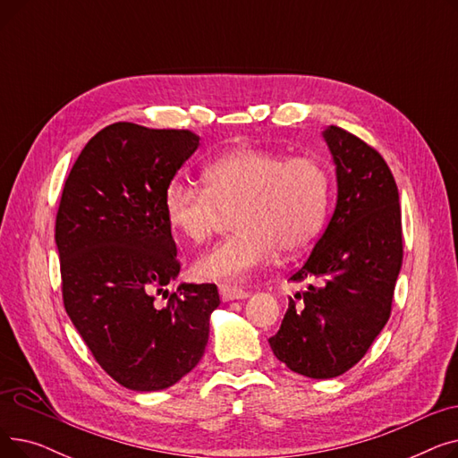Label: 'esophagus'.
Returning <instances> with one entry per match:
<instances>
[{"label": "esophagus", "mask_w": 458, "mask_h": 458, "mask_svg": "<svg viewBox=\"0 0 458 458\" xmlns=\"http://www.w3.org/2000/svg\"><path fill=\"white\" fill-rule=\"evenodd\" d=\"M219 293H221V299L225 302L228 301H239V299H247L250 293L242 290V287H235V285H230V284H221L219 285Z\"/></svg>", "instance_id": "34e87169"}]
</instances>
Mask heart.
I'll list each match as a JSON object with an SVG mask.
<instances>
[{"label":"heart","instance_id":"heart-1","mask_svg":"<svg viewBox=\"0 0 458 458\" xmlns=\"http://www.w3.org/2000/svg\"><path fill=\"white\" fill-rule=\"evenodd\" d=\"M202 183L176 178L163 195L168 226L197 245L233 213L235 233L192 266L200 280H243L269 266L278 250L301 254L323 230L330 176L316 157L239 148L209 161Z\"/></svg>","mask_w":458,"mask_h":458}]
</instances>
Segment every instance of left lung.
Instances as JSON below:
<instances>
[{
    "label": "left lung",
    "mask_w": 458,
    "mask_h": 458,
    "mask_svg": "<svg viewBox=\"0 0 458 458\" xmlns=\"http://www.w3.org/2000/svg\"><path fill=\"white\" fill-rule=\"evenodd\" d=\"M335 165L338 200L311 254L290 278L314 282L290 299L275 356L310 378L344 375L390 319L403 263L399 191L382 156L356 135L323 131Z\"/></svg>",
    "instance_id": "8db88e82"
}]
</instances>
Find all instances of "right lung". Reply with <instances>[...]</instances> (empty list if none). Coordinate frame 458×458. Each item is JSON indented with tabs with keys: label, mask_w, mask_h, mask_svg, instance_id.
<instances>
[{
	"label": "right lung",
	"mask_w": 458,
	"mask_h": 458,
	"mask_svg": "<svg viewBox=\"0 0 458 458\" xmlns=\"http://www.w3.org/2000/svg\"><path fill=\"white\" fill-rule=\"evenodd\" d=\"M199 140L189 130L114 123L85 144L59 202L66 314L102 369L135 392L173 386L200 362L221 304L215 284L165 287L180 273L165 187Z\"/></svg>",
	"instance_id": "right-lung-1"
}]
</instances>
